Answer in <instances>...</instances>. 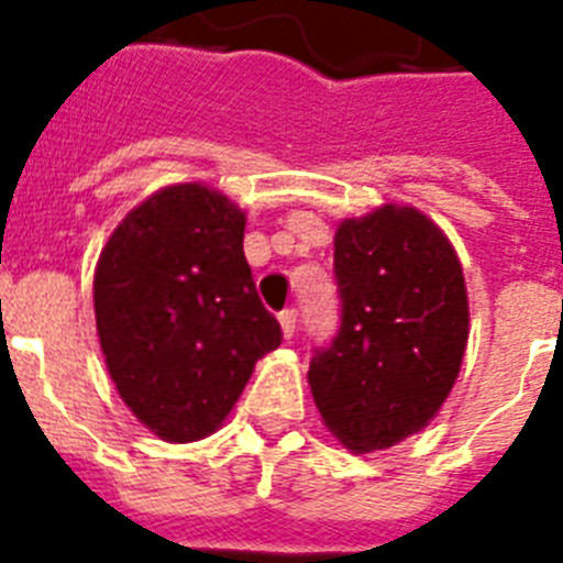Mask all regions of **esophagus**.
<instances>
[{"instance_id":"obj_1","label":"esophagus","mask_w":563,"mask_h":563,"mask_svg":"<svg viewBox=\"0 0 563 563\" xmlns=\"http://www.w3.org/2000/svg\"><path fill=\"white\" fill-rule=\"evenodd\" d=\"M280 327H283V335L291 339V335H295V327H298V312H295V309H283Z\"/></svg>"}]
</instances>
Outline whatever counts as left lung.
I'll return each instance as SVG.
<instances>
[{"instance_id":"obj_1","label":"left lung","mask_w":563,"mask_h":563,"mask_svg":"<svg viewBox=\"0 0 563 563\" xmlns=\"http://www.w3.org/2000/svg\"><path fill=\"white\" fill-rule=\"evenodd\" d=\"M333 265L342 327L309 362V388L344 446L388 450L435 418L462 368V263L435 221L383 203L339 224Z\"/></svg>"}]
</instances>
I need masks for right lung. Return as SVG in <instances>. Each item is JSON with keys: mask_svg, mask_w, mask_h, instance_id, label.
Here are the masks:
<instances>
[{"mask_svg": "<svg viewBox=\"0 0 563 563\" xmlns=\"http://www.w3.org/2000/svg\"><path fill=\"white\" fill-rule=\"evenodd\" d=\"M242 239L236 203L178 184L128 212L99 256L92 303L110 379L163 441L216 432L256 360L283 339L256 295Z\"/></svg>", "mask_w": 563, "mask_h": 563, "instance_id": "right-lung-1", "label": "right lung"}]
</instances>
